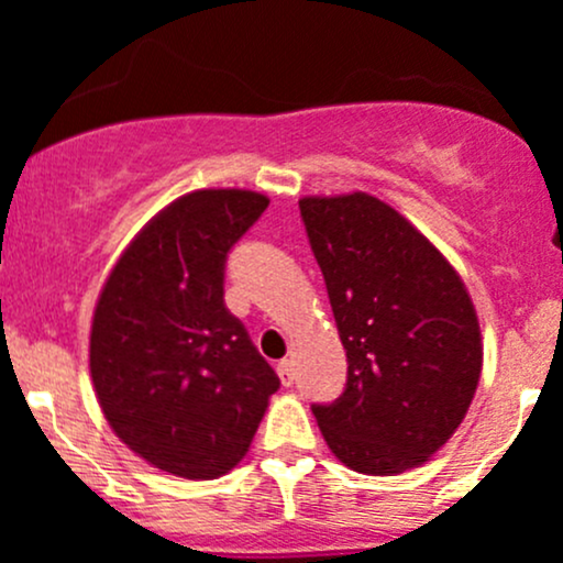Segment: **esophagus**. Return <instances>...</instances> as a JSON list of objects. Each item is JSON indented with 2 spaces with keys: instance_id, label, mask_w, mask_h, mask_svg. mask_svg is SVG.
<instances>
[{
  "instance_id": "1",
  "label": "esophagus",
  "mask_w": 563,
  "mask_h": 563,
  "mask_svg": "<svg viewBox=\"0 0 563 563\" xmlns=\"http://www.w3.org/2000/svg\"><path fill=\"white\" fill-rule=\"evenodd\" d=\"M277 376H280V384L283 386L294 384V380H296L294 363H290V360H280V363H277Z\"/></svg>"
}]
</instances>
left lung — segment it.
Wrapping results in <instances>:
<instances>
[{"mask_svg": "<svg viewBox=\"0 0 563 563\" xmlns=\"http://www.w3.org/2000/svg\"><path fill=\"white\" fill-rule=\"evenodd\" d=\"M325 277L346 386L312 405L344 466L394 476L429 461L466 418L482 376L476 309L452 264L384 200H299Z\"/></svg>", "mask_w": 563, "mask_h": 563, "instance_id": "1", "label": "left lung"}]
</instances>
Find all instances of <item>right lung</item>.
Listing matches in <instances>:
<instances>
[{"instance_id":"1","label":"right lung","mask_w":563,"mask_h":563,"mask_svg":"<svg viewBox=\"0 0 563 563\" xmlns=\"http://www.w3.org/2000/svg\"><path fill=\"white\" fill-rule=\"evenodd\" d=\"M267 196L196 190L158 211L108 275L89 373L115 437L183 479L241 463L280 378L224 307V262Z\"/></svg>"}]
</instances>
